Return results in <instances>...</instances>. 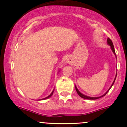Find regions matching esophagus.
Masks as SVG:
<instances>
[{
    "instance_id": "esophagus-1",
    "label": "esophagus",
    "mask_w": 127,
    "mask_h": 127,
    "mask_svg": "<svg viewBox=\"0 0 127 127\" xmlns=\"http://www.w3.org/2000/svg\"><path fill=\"white\" fill-rule=\"evenodd\" d=\"M64 62L65 64H70L72 63V59L69 57H66L64 60Z\"/></svg>"
}]
</instances>
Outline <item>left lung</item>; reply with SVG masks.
I'll return each mask as SVG.
<instances>
[{
    "instance_id": "8db88e82",
    "label": "left lung",
    "mask_w": 127,
    "mask_h": 127,
    "mask_svg": "<svg viewBox=\"0 0 127 127\" xmlns=\"http://www.w3.org/2000/svg\"><path fill=\"white\" fill-rule=\"evenodd\" d=\"M107 44L108 45H110V48H111V50H112V52L113 53L114 55H115V57H116V53H115V48H114V45H113V42H112V41H111V39H110V38H107ZM116 59H117V58H116ZM116 75H117V71H116V75H115V79H114V80H113V83H112V85H111L109 89H108L107 91V92H106V93H105L104 94H103L102 95H101V96H98V97H92V96H87V95H85L83 94L82 93H81V92H80V91H79V89H77V86H75V90H76V91H77V93L78 94V95H79V96H80V97H82V98H84V99H98V98H101V97H102V96H105V95H106L107 94V92H109L110 89H111V88H112V86H113V85L114 83H115V80H116Z\"/></svg>"
}]
</instances>
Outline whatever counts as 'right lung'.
Listing matches in <instances>:
<instances>
[{
  "label": "right lung",
  "instance_id": "obj_1",
  "mask_svg": "<svg viewBox=\"0 0 127 127\" xmlns=\"http://www.w3.org/2000/svg\"><path fill=\"white\" fill-rule=\"evenodd\" d=\"M59 71H60V69L59 71H58V73H59ZM54 91H55V89H53V91L52 92V93L50 94L49 95H48V96H47V97H45V98H42V99H38V101H40V100H44V99H48V98H49L50 97H51V96H52V95H53V92H54Z\"/></svg>",
  "mask_w": 127,
  "mask_h": 127
}]
</instances>
